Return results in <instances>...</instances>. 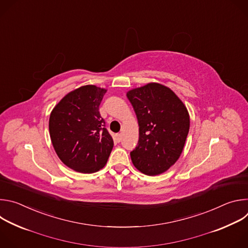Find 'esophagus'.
<instances>
[{
  "label": "esophagus",
  "instance_id": "34e87169",
  "mask_svg": "<svg viewBox=\"0 0 248 248\" xmlns=\"http://www.w3.org/2000/svg\"><path fill=\"white\" fill-rule=\"evenodd\" d=\"M116 138H117V140H118V142H120V141L122 140V134H121V133H118V134L116 135Z\"/></svg>",
  "mask_w": 248,
  "mask_h": 248
}]
</instances>
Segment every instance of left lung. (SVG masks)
<instances>
[{"mask_svg": "<svg viewBox=\"0 0 248 248\" xmlns=\"http://www.w3.org/2000/svg\"><path fill=\"white\" fill-rule=\"evenodd\" d=\"M139 125L137 146L130 152L134 167L147 175L168 170L180 158L189 131V115L169 87L151 82L126 93Z\"/></svg>", "mask_w": 248, "mask_h": 248, "instance_id": "left-lung-1", "label": "left lung"}]
</instances>
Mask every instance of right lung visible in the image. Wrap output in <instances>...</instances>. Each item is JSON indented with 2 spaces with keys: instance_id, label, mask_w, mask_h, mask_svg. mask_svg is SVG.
Here are the masks:
<instances>
[{
  "instance_id": "obj_1",
  "label": "right lung",
  "mask_w": 248,
  "mask_h": 248,
  "mask_svg": "<svg viewBox=\"0 0 248 248\" xmlns=\"http://www.w3.org/2000/svg\"><path fill=\"white\" fill-rule=\"evenodd\" d=\"M107 90L81 86L66 94L53 109L49 131L60 160L78 172H95L107 163L114 141L99 106Z\"/></svg>"
}]
</instances>
